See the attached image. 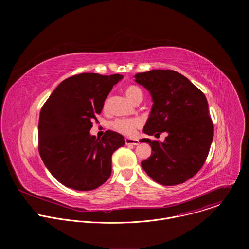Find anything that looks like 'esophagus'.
Instances as JSON below:
<instances>
[{
    "mask_svg": "<svg viewBox=\"0 0 249 249\" xmlns=\"http://www.w3.org/2000/svg\"><path fill=\"white\" fill-rule=\"evenodd\" d=\"M125 143L126 145H133V146H137L140 144L139 140L137 139H130V138H126L125 139Z\"/></svg>",
    "mask_w": 249,
    "mask_h": 249,
    "instance_id": "34e87169",
    "label": "esophagus"
}]
</instances>
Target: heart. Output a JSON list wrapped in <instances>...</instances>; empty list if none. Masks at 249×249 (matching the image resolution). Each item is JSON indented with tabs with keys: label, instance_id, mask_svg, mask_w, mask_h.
<instances>
[{
	"label": "heart",
	"instance_id": "1",
	"mask_svg": "<svg viewBox=\"0 0 249 249\" xmlns=\"http://www.w3.org/2000/svg\"><path fill=\"white\" fill-rule=\"evenodd\" d=\"M124 91H125L126 96L128 97V99L131 102H133L134 104L140 103L142 100H143L144 93H143V91H142V89L137 86L130 85L125 88ZM108 104H109V97H107L104 100V103H103L104 110L107 109ZM140 125H141V121L136 118H128V119L118 118V119H115L111 123L112 128L116 132H118L124 136H128V137L134 136L136 133V130L140 127Z\"/></svg>",
	"mask_w": 249,
	"mask_h": 249
}]
</instances>
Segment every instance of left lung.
Wrapping results in <instances>:
<instances>
[{
    "label": "left lung",
    "mask_w": 249,
    "mask_h": 249,
    "mask_svg": "<svg viewBox=\"0 0 249 249\" xmlns=\"http://www.w3.org/2000/svg\"><path fill=\"white\" fill-rule=\"evenodd\" d=\"M136 82L152 94L153 107L144 133L163 142L142 139L152 155L142 167L152 178L166 186L181 184L201 169L214 137L205 94L183 75L172 70H152L135 75Z\"/></svg>",
    "instance_id": "1"
}]
</instances>
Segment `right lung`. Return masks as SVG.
<instances>
[{
    "instance_id": "right-lung-1",
    "label": "right lung",
    "mask_w": 249,
    "mask_h": 249,
    "mask_svg": "<svg viewBox=\"0 0 249 249\" xmlns=\"http://www.w3.org/2000/svg\"><path fill=\"white\" fill-rule=\"evenodd\" d=\"M119 74L83 73L64 80L43 104L38 123L39 155L55 178L75 190H93L111 174V156L124 137L106 131L89 135Z\"/></svg>"
}]
</instances>
